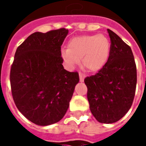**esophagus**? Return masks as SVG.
I'll return each instance as SVG.
<instances>
[{"label": "esophagus", "mask_w": 146, "mask_h": 146, "mask_svg": "<svg viewBox=\"0 0 146 146\" xmlns=\"http://www.w3.org/2000/svg\"><path fill=\"white\" fill-rule=\"evenodd\" d=\"M79 76H80V82H84V74H83L82 73H79Z\"/></svg>", "instance_id": "obj_1"}]
</instances>
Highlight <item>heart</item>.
Masks as SVG:
<instances>
[{
    "label": "heart",
    "instance_id": "b5f03b06",
    "mask_svg": "<svg viewBox=\"0 0 146 146\" xmlns=\"http://www.w3.org/2000/svg\"><path fill=\"white\" fill-rule=\"evenodd\" d=\"M111 50L110 39L103 34H89L75 36L68 42V48H62L60 56L65 66L73 70L81 65L90 72L102 70L109 60Z\"/></svg>",
    "mask_w": 146,
    "mask_h": 146
}]
</instances>
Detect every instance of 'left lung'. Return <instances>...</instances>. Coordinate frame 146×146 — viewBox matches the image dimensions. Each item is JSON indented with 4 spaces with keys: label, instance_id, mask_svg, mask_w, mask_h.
I'll list each match as a JSON object with an SVG mask.
<instances>
[{
    "label": "left lung",
    "instance_id": "left-lung-1",
    "mask_svg": "<svg viewBox=\"0 0 146 146\" xmlns=\"http://www.w3.org/2000/svg\"><path fill=\"white\" fill-rule=\"evenodd\" d=\"M109 60L98 73L84 79L90 110L98 122L113 123L128 112L135 98L137 70L131 48L112 30Z\"/></svg>",
    "mask_w": 146,
    "mask_h": 146
}]
</instances>
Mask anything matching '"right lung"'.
Segmentation results:
<instances>
[{
    "instance_id": "obj_1",
    "label": "right lung",
    "mask_w": 146,
    "mask_h": 146,
    "mask_svg": "<svg viewBox=\"0 0 146 146\" xmlns=\"http://www.w3.org/2000/svg\"><path fill=\"white\" fill-rule=\"evenodd\" d=\"M69 30L35 32L19 46L10 73L11 93L21 113L36 125L63 118L79 74L64 69L61 46Z\"/></svg>"
}]
</instances>
